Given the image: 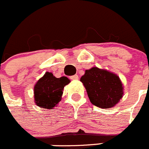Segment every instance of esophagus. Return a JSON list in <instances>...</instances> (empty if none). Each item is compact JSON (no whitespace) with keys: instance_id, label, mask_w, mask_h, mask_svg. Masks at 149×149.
Segmentation results:
<instances>
[{"instance_id":"esophagus-1","label":"esophagus","mask_w":149,"mask_h":149,"mask_svg":"<svg viewBox=\"0 0 149 149\" xmlns=\"http://www.w3.org/2000/svg\"><path fill=\"white\" fill-rule=\"evenodd\" d=\"M79 77H78V75L77 74H74V75H72L70 77V79L71 80H77Z\"/></svg>"}]
</instances>
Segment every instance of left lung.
<instances>
[{
  "label": "left lung",
  "instance_id": "8db88e82",
  "mask_svg": "<svg viewBox=\"0 0 149 149\" xmlns=\"http://www.w3.org/2000/svg\"><path fill=\"white\" fill-rule=\"evenodd\" d=\"M90 101L101 109L115 106L123 95V87L119 77L109 71L93 67L86 70L80 78Z\"/></svg>",
  "mask_w": 149,
  "mask_h": 149
}]
</instances>
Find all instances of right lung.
<instances>
[{
  "label": "right lung",
  "mask_w": 149,
  "mask_h": 149,
  "mask_svg": "<svg viewBox=\"0 0 149 149\" xmlns=\"http://www.w3.org/2000/svg\"><path fill=\"white\" fill-rule=\"evenodd\" d=\"M69 82L66 77L57 78L51 72H46L34 87L37 106L46 109H52L57 106L61 100L64 86Z\"/></svg>",
  "instance_id": "obj_1"
}]
</instances>
